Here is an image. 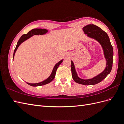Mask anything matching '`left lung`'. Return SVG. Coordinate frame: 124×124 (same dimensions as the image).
Listing matches in <instances>:
<instances>
[{
    "label": "left lung",
    "mask_w": 124,
    "mask_h": 124,
    "mask_svg": "<svg viewBox=\"0 0 124 124\" xmlns=\"http://www.w3.org/2000/svg\"><path fill=\"white\" fill-rule=\"evenodd\" d=\"M83 30L85 34H87L91 38L96 39L101 45L104 51L105 58L107 60V66L103 72L98 76L91 79L83 80L78 77L73 63L71 61V69L72 76L73 80L77 83L85 85H95L100 83L111 72L113 66V49L108 34L98 26L93 24H89L84 27Z\"/></svg>",
    "instance_id": "left-lung-1"
}]
</instances>
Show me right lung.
Listing matches in <instances>:
<instances>
[{"instance_id":"right-lung-1","label":"right lung","mask_w":124,"mask_h":124,"mask_svg":"<svg viewBox=\"0 0 124 124\" xmlns=\"http://www.w3.org/2000/svg\"><path fill=\"white\" fill-rule=\"evenodd\" d=\"M47 32V30L45 29H33L32 30H31V31H29L26 34H24L23 35H22L21 36V38H20V39L18 40L17 45L16 46V48L14 51V53H13V57L14 56L15 54V53L16 51V50L17 49L18 47L24 41L26 40L27 39H28V38H29L30 37H31V36H32L33 35H43L45 34V33H46ZM63 60H62V61H60L59 62H58L57 63H56V65L54 66V68H53V71H52V72L51 74V76L48 77L46 80L45 81L40 82V83H35V84H31V83H28L26 82V83L28 84V85L32 86H42V85H46V84H48L50 83L51 82H52L54 80V78H55V74H56V70H57L58 66L61 64Z\"/></svg>"}]
</instances>
